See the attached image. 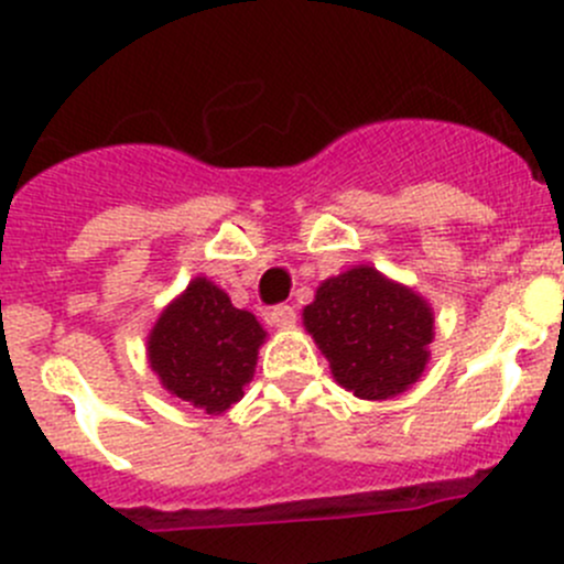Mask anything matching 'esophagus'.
Wrapping results in <instances>:
<instances>
[{
    "instance_id": "34e87169",
    "label": "esophagus",
    "mask_w": 564,
    "mask_h": 564,
    "mask_svg": "<svg viewBox=\"0 0 564 564\" xmlns=\"http://www.w3.org/2000/svg\"><path fill=\"white\" fill-rule=\"evenodd\" d=\"M270 318V324H275V327H292L294 322H297V311L292 308V305H275V308L267 314Z\"/></svg>"
}]
</instances>
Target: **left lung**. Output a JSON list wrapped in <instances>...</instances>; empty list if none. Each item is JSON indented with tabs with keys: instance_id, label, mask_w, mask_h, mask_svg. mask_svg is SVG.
I'll list each match as a JSON object with an SVG mask.
<instances>
[{
	"instance_id": "left-lung-1",
	"label": "left lung",
	"mask_w": 564,
	"mask_h": 564,
	"mask_svg": "<svg viewBox=\"0 0 564 564\" xmlns=\"http://www.w3.org/2000/svg\"><path fill=\"white\" fill-rule=\"evenodd\" d=\"M303 318L338 384L368 401L403 392L429 362L434 338L429 303L373 267L324 281Z\"/></svg>"
}]
</instances>
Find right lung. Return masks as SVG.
Listing matches in <instances>:
<instances>
[{"instance_id":"1","label":"right lung","mask_w":564,"mask_h":564,"mask_svg":"<svg viewBox=\"0 0 564 564\" xmlns=\"http://www.w3.org/2000/svg\"><path fill=\"white\" fill-rule=\"evenodd\" d=\"M261 340L264 329L253 314L235 308L207 278H196L158 318L150 366L172 395L220 414L242 398Z\"/></svg>"}]
</instances>
